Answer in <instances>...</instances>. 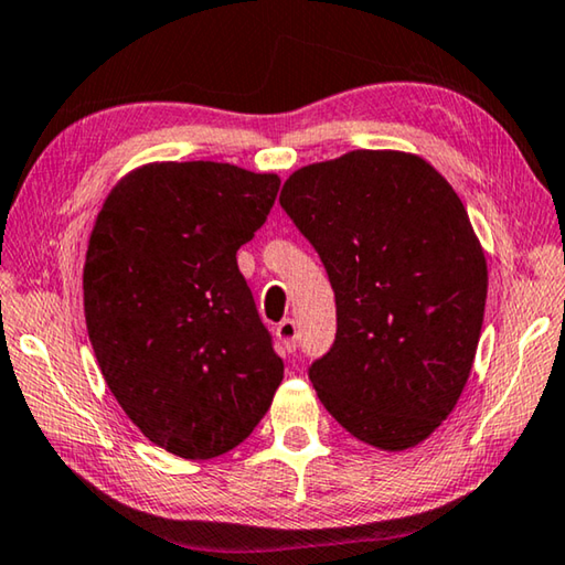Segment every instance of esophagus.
Here are the masks:
<instances>
[{
    "label": "esophagus",
    "instance_id": "1",
    "mask_svg": "<svg viewBox=\"0 0 565 565\" xmlns=\"http://www.w3.org/2000/svg\"><path fill=\"white\" fill-rule=\"evenodd\" d=\"M276 339H279L286 352H294V349H297V344H299L297 321H294V319L279 321V327H276Z\"/></svg>",
    "mask_w": 565,
    "mask_h": 565
}]
</instances>
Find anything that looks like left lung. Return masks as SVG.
I'll use <instances>...</instances> for the list:
<instances>
[{"instance_id":"left-lung-1","label":"left lung","mask_w":565,"mask_h":565,"mask_svg":"<svg viewBox=\"0 0 565 565\" xmlns=\"http://www.w3.org/2000/svg\"><path fill=\"white\" fill-rule=\"evenodd\" d=\"M281 209L309 238L337 299V339L309 366L321 405L387 452L435 433L468 384L488 264L452 185L425 158L352 150L303 166Z\"/></svg>"}]
</instances>
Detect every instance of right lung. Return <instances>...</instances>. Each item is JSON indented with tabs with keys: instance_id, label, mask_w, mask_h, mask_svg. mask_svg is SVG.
I'll use <instances>...</instances> for the list:
<instances>
[{
	"instance_id": "1",
	"label": "right lung",
	"mask_w": 565,
	"mask_h": 565,
	"mask_svg": "<svg viewBox=\"0 0 565 565\" xmlns=\"http://www.w3.org/2000/svg\"><path fill=\"white\" fill-rule=\"evenodd\" d=\"M279 185L231 163H148L95 218L83 271L89 342L125 415L178 458L234 450L284 380L236 264Z\"/></svg>"
}]
</instances>
